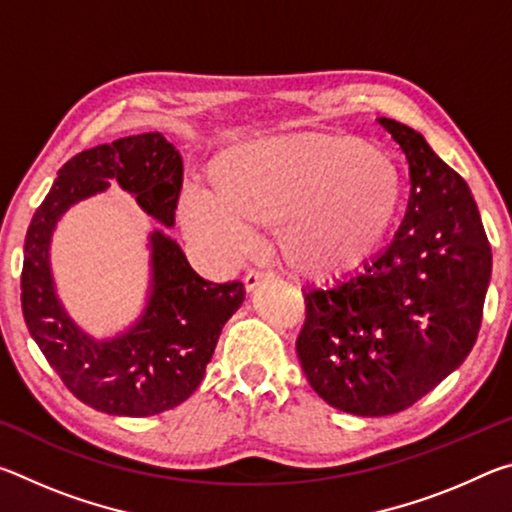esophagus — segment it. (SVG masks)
Here are the masks:
<instances>
[{
    "label": "esophagus",
    "mask_w": 512,
    "mask_h": 512,
    "mask_svg": "<svg viewBox=\"0 0 512 512\" xmlns=\"http://www.w3.org/2000/svg\"><path fill=\"white\" fill-rule=\"evenodd\" d=\"M273 273H266V271H250L246 277H244V284H246V291H257L262 284H266L268 280H271Z\"/></svg>",
    "instance_id": "esophagus-1"
}]
</instances>
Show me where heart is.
Segmentation results:
<instances>
[{
    "label": "heart",
    "instance_id": "b5f03b06",
    "mask_svg": "<svg viewBox=\"0 0 512 512\" xmlns=\"http://www.w3.org/2000/svg\"><path fill=\"white\" fill-rule=\"evenodd\" d=\"M210 194L189 189L180 219L230 250L246 225H277L291 273L329 282L366 266L391 235L402 205L395 162L357 137L293 133L225 146L207 169Z\"/></svg>",
    "mask_w": 512,
    "mask_h": 512
}]
</instances>
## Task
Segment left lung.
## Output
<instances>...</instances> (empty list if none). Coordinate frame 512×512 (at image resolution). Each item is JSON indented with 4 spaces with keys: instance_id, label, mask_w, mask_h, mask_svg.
I'll return each mask as SVG.
<instances>
[{
    "instance_id": "left-lung-1",
    "label": "left lung",
    "mask_w": 512,
    "mask_h": 512,
    "mask_svg": "<svg viewBox=\"0 0 512 512\" xmlns=\"http://www.w3.org/2000/svg\"><path fill=\"white\" fill-rule=\"evenodd\" d=\"M409 162V205L363 271L305 291L296 341L311 388L334 409H409L461 366L481 327L492 253L470 187L427 140L379 117Z\"/></svg>"
}]
</instances>
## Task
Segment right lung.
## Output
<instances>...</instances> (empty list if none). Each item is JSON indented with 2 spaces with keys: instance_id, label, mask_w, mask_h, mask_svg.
<instances>
[{
  "instance_id": "right-lung-1",
  "label": "right lung",
  "mask_w": 512,
  "mask_h": 512,
  "mask_svg": "<svg viewBox=\"0 0 512 512\" xmlns=\"http://www.w3.org/2000/svg\"><path fill=\"white\" fill-rule=\"evenodd\" d=\"M117 182L165 228L176 223L183 158L162 133L121 137L67 160L24 239L22 314L49 366L83 404L144 418L183 404L205 377L223 325L241 307L239 280L214 284L189 266L164 229L147 238L152 259L143 314L124 333L94 340L57 298L50 239L67 209Z\"/></svg>"
}]
</instances>
